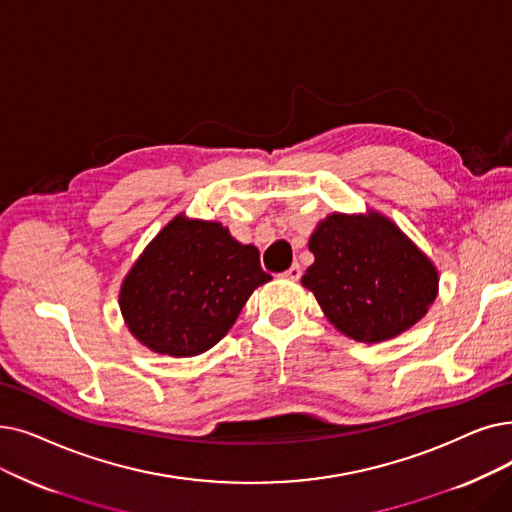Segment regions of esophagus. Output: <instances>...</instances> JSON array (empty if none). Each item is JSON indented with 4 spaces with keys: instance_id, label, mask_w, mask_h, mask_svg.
<instances>
[{
    "instance_id": "obj_1",
    "label": "esophagus",
    "mask_w": 512,
    "mask_h": 512,
    "mask_svg": "<svg viewBox=\"0 0 512 512\" xmlns=\"http://www.w3.org/2000/svg\"><path fill=\"white\" fill-rule=\"evenodd\" d=\"M284 278H288V280H293V282H297L299 278H301V265L299 263H293L291 268H288L286 272H284Z\"/></svg>"
}]
</instances>
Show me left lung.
<instances>
[{
	"mask_svg": "<svg viewBox=\"0 0 512 512\" xmlns=\"http://www.w3.org/2000/svg\"><path fill=\"white\" fill-rule=\"evenodd\" d=\"M301 284L324 316L360 343L395 339L425 318L439 291L435 263L387 215L330 213L309 236Z\"/></svg>",
	"mask_w": 512,
	"mask_h": 512,
	"instance_id": "1",
	"label": "left lung"
}]
</instances>
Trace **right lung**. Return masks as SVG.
Segmentation results:
<instances>
[{
    "instance_id": "add662e5",
    "label": "right lung",
    "mask_w": 512,
    "mask_h": 512,
    "mask_svg": "<svg viewBox=\"0 0 512 512\" xmlns=\"http://www.w3.org/2000/svg\"><path fill=\"white\" fill-rule=\"evenodd\" d=\"M270 280L253 244L238 242L219 221L180 213L131 265L119 307L144 347L190 358L224 339L255 288Z\"/></svg>"
}]
</instances>
